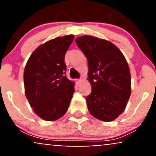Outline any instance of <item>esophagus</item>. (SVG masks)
Instances as JSON below:
<instances>
[{"label": "esophagus", "instance_id": "obj_1", "mask_svg": "<svg viewBox=\"0 0 156 156\" xmlns=\"http://www.w3.org/2000/svg\"><path fill=\"white\" fill-rule=\"evenodd\" d=\"M82 81H83V79H81V78H80V79L77 80V83H80Z\"/></svg>", "mask_w": 156, "mask_h": 156}]
</instances>
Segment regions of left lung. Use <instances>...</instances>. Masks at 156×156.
<instances>
[{"label":"left lung","mask_w":156,"mask_h":156,"mask_svg":"<svg viewBox=\"0 0 156 156\" xmlns=\"http://www.w3.org/2000/svg\"><path fill=\"white\" fill-rule=\"evenodd\" d=\"M76 42L88 61L92 92L86 98L89 112L96 119L114 120L124 112L131 94L129 66L115 44L92 36Z\"/></svg>","instance_id":"left-lung-1"}]
</instances>
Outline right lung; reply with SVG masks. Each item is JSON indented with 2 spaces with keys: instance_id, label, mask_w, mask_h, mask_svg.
<instances>
[{
  "instance_id": "1",
  "label": "right lung",
  "mask_w": 156,
  "mask_h": 156,
  "mask_svg": "<svg viewBox=\"0 0 156 156\" xmlns=\"http://www.w3.org/2000/svg\"><path fill=\"white\" fill-rule=\"evenodd\" d=\"M74 39L67 35L51 39L32 53L24 69L25 93L41 119L54 121L65 114L75 92L66 77L64 56Z\"/></svg>"
}]
</instances>
